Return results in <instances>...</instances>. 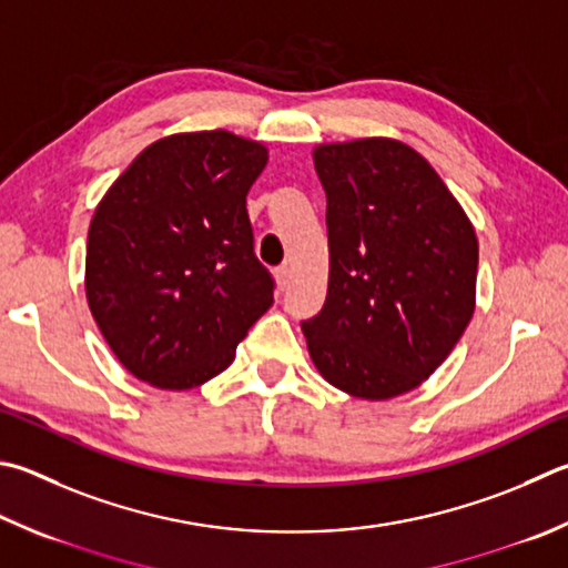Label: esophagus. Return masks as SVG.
Masks as SVG:
<instances>
[{
	"label": "esophagus",
	"mask_w": 568,
	"mask_h": 568,
	"mask_svg": "<svg viewBox=\"0 0 568 568\" xmlns=\"http://www.w3.org/2000/svg\"><path fill=\"white\" fill-rule=\"evenodd\" d=\"M291 277H293V273H291V267H287V265H281L275 271V281H277V287H281V291H287V285H291Z\"/></svg>",
	"instance_id": "34e87169"
}]
</instances>
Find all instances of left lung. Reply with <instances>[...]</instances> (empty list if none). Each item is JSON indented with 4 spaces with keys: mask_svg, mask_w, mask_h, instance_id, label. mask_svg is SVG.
Masks as SVG:
<instances>
[{
    "mask_svg": "<svg viewBox=\"0 0 568 568\" xmlns=\"http://www.w3.org/2000/svg\"><path fill=\"white\" fill-rule=\"evenodd\" d=\"M313 159L327 195L329 283L323 311L303 320L307 349L347 395H405L469 325L477 235L437 171L405 143H325Z\"/></svg>",
    "mask_w": 568,
    "mask_h": 568,
    "instance_id": "1",
    "label": "left lung"
}]
</instances>
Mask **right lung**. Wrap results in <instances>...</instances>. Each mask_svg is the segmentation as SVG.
<instances>
[{"label": "right lung", "mask_w": 568, "mask_h": 568, "mask_svg": "<svg viewBox=\"0 0 568 568\" xmlns=\"http://www.w3.org/2000/svg\"><path fill=\"white\" fill-rule=\"evenodd\" d=\"M263 143L176 133L141 151L97 205L87 301L119 363L161 389H191L233 363L273 305L245 195Z\"/></svg>", "instance_id": "obj_1"}]
</instances>
